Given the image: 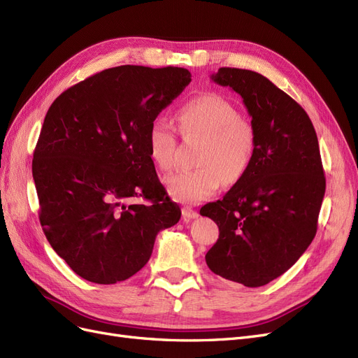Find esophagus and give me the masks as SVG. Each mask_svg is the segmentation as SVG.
I'll list each match as a JSON object with an SVG mask.
<instances>
[{
	"label": "esophagus",
	"instance_id": "esophagus-1",
	"mask_svg": "<svg viewBox=\"0 0 358 358\" xmlns=\"http://www.w3.org/2000/svg\"><path fill=\"white\" fill-rule=\"evenodd\" d=\"M182 216H183V220H196V218H199V213L194 209L188 208V206H185V208L182 209Z\"/></svg>",
	"mask_w": 358,
	"mask_h": 358
}]
</instances>
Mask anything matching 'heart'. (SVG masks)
<instances>
[{"instance_id": "b5f03b06", "label": "heart", "mask_w": 358, "mask_h": 358, "mask_svg": "<svg viewBox=\"0 0 358 358\" xmlns=\"http://www.w3.org/2000/svg\"><path fill=\"white\" fill-rule=\"evenodd\" d=\"M183 137H201L197 170H179L164 180L170 196L196 204L212 197L222 180L239 182L255 152L252 125L241 117L236 106L216 92L200 94L180 106L176 113ZM148 152L157 169L169 171L175 164L176 136L166 117H155L148 128Z\"/></svg>"}]
</instances>
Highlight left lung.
<instances>
[{"label":"left lung","mask_w":358,"mask_h":358,"mask_svg":"<svg viewBox=\"0 0 358 358\" xmlns=\"http://www.w3.org/2000/svg\"><path fill=\"white\" fill-rule=\"evenodd\" d=\"M210 79L243 99L255 152L222 200L200 210L220 229L206 263L215 275L262 287L285 273L315 237L326 192L318 138L303 107L264 76L222 67Z\"/></svg>","instance_id":"obj_1"}]
</instances>
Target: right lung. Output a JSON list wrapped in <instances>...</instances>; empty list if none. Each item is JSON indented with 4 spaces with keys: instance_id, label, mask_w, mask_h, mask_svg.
Returning <instances> with one entry per match:
<instances>
[{
    "instance_id": "right-lung-1",
    "label": "right lung",
    "mask_w": 358,
    "mask_h": 358,
    "mask_svg": "<svg viewBox=\"0 0 358 358\" xmlns=\"http://www.w3.org/2000/svg\"><path fill=\"white\" fill-rule=\"evenodd\" d=\"M191 82L180 67L121 66L64 91L32 159L40 224L74 273L116 284L137 273L161 230L178 224L148 152V128ZM134 196L146 205L132 203Z\"/></svg>"
}]
</instances>
